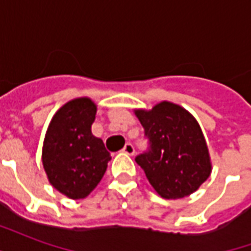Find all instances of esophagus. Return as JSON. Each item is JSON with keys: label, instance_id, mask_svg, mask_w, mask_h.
<instances>
[{"label": "esophagus", "instance_id": "esophagus-1", "mask_svg": "<svg viewBox=\"0 0 251 251\" xmlns=\"http://www.w3.org/2000/svg\"><path fill=\"white\" fill-rule=\"evenodd\" d=\"M122 152L126 153V154H129V156H133V154L136 153V151H134V147L131 145L130 142H127L125 147H124V149H122Z\"/></svg>", "mask_w": 251, "mask_h": 251}]
</instances>
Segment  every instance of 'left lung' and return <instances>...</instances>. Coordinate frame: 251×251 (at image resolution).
Instances as JSON below:
<instances>
[{"mask_svg": "<svg viewBox=\"0 0 251 251\" xmlns=\"http://www.w3.org/2000/svg\"><path fill=\"white\" fill-rule=\"evenodd\" d=\"M149 140V149L136 163L164 199L194 194L211 175L207 142L198 121L172 102H160L152 110H134Z\"/></svg>", "mask_w": 251, "mask_h": 251, "instance_id": "8db88e82", "label": "left lung"}]
</instances>
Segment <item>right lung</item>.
<instances>
[{
    "instance_id": "right-lung-1",
    "label": "right lung",
    "mask_w": 251,
    "mask_h": 251,
    "mask_svg": "<svg viewBox=\"0 0 251 251\" xmlns=\"http://www.w3.org/2000/svg\"><path fill=\"white\" fill-rule=\"evenodd\" d=\"M97 104L90 98L72 99L53 115L43 144V167L53 188L70 199H84L99 184L110 153L93 136Z\"/></svg>"
}]
</instances>
